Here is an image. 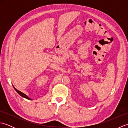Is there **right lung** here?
<instances>
[{"label": "right lung", "instance_id": "right-lung-1", "mask_svg": "<svg viewBox=\"0 0 128 128\" xmlns=\"http://www.w3.org/2000/svg\"><path fill=\"white\" fill-rule=\"evenodd\" d=\"M13 86V85H12ZM13 88H14L15 90V91L18 92V94H19V95H20L21 96H22V97H24V98H26V99H28V100H32L31 98H30L28 96H27L26 94H24L23 92H21V91H18V90L17 89H16L14 86H13Z\"/></svg>", "mask_w": 128, "mask_h": 128}]
</instances>
